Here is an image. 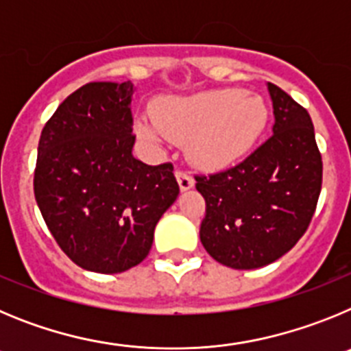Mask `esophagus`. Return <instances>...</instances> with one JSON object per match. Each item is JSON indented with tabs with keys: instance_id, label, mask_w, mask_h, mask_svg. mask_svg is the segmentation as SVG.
Masks as SVG:
<instances>
[{
	"instance_id": "esophagus-1",
	"label": "esophagus",
	"mask_w": 351,
	"mask_h": 351,
	"mask_svg": "<svg viewBox=\"0 0 351 351\" xmlns=\"http://www.w3.org/2000/svg\"><path fill=\"white\" fill-rule=\"evenodd\" d=\"M176 178H178V182H179V188H181V191H186V190H190V188H193L195 181H193V178H191L190 173L182 172V170H176Z\"/></svg>"
}]
</instances>
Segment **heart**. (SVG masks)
Here are the masks:
<instances>
[{
  "label": "heart",
  "instance_id": "b5f03b06",
  "mask_svg": "<svg viewBox=\"0 0 351 351\" xmlns=\"http://www.w3.org/2000/svg\"><path fill=\"white\" fill-rule=\"evenodd\" d=\"M269 108L258 95L218 89L154 105L153 117L141 116L133 130L145 144L188 142L191 160L206 169H223L250 153L267 126Z\"/></svg>",
  "mask_w": 351,
  "mask_h": 351
}]
</instances>
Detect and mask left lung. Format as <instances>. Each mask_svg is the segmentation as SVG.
Listing matches in <instances>:
<instances>
[{
    "instance_id": "1",
    "label": "left lung",
    "mask_w": 351,
    "mask_h": 351,
    "mask_svg": "<svg viewBox=\"0 0 351 351\" xmlns=\"http://www.w3.org/2000/svg\"><path fill=\"white\" fill-rule=\"evenodd\" d=\"M272 135L235 167L195 176L206 198L200 241L216 262L258 269L308 230L322 190V154L308 110L274 84Z\"/></svg>"
}]
</instances>
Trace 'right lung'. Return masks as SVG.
Here are the masks:
<instances>
[{"label":"right lung","mask_w":351,"mask_h":351,"mask_svg":"<svg viewBox=\"0 0 351 351\" xmlns=\"http://www.w3.org/2000/svg\"><path fill=\"white\" fill-rule=\"evenodd\" d=\"M133 91L130 80L86 84L40 135L36 204L56 243L86 271L116 274L138 265L179 195L172 163L133 158Z\"/></svg>","instance_id":"obj_1"}]
</instances>
